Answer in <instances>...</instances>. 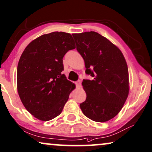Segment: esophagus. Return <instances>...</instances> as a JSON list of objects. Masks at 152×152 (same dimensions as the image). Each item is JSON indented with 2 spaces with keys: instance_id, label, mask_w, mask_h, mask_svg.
Listing matches in <instances>:
<instances>
[{
  "instance_id": "obj_1",
  "label": "esophagus",
  "mask_w": 152,
  "mask_h": 152,
  "mask_svg": "<svg viewBox=\"0 0 152 152\" xmlns=\"http://www.w3.org/2000/svg\"><path fill=\"white\" fill-rule=\"evenodd\" d=\"M75 84H76V86L77 88H79V87H80L81 86V81L80 80H77V82H75Z\"/></svg>"
}]
</instances>
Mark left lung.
<instances>
[{"label": "left lung", "instance_id": "1", "mask_svg": "<svg viewBox=\"0 0 152 152\" xmlns=\"http://www.w3.org/2000/svg\"><path fill=\"white\" fill-rule=\"evenodd\" d=\"M77 50L84 58L86 100L80 108L86 117L97 122L114 118L121 110L129 92V70L123 54L99 33L90 31L72 34Z\"/></svg>", "mask_w": 152, "mask_h": 152}]
</instances>
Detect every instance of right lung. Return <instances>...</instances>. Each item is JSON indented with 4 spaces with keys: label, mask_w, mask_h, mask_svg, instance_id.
Wrapping results in <instances>:
<instances>
[{
    "label": "right lung",
    "mask_w": 152,
    "mask_h": 152,
    "mask_svg": "<svg viewBox=\"0 0 152 152\" xmlns=\"http://www.w3.org/2000/svg\"><path fill=\"white\" fill-rule=\"evenodd\" d=\"M75 48L70 33L52 32L29 43L19 58V96L26 109L41 121H50L60 115L75 87L61 73L64 55Z\"/></svg>",
    "instance_id": "right-lung-1"
}]
</instances>
